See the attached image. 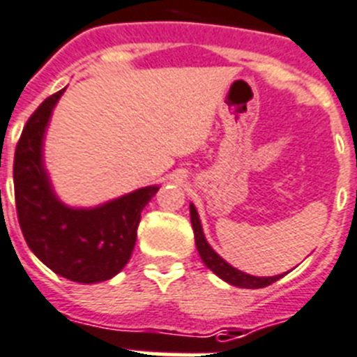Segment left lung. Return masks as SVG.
<instances>
[{
	"label": "left lung",
	"instance_id": "left-lung-1",
	"mask_svg": "<svg viewBox=\"0 0 357 357\" xmlns=\"http://www.w3.org/2000/svg\"><path fill=\"white\" fill-rule=\"evenodd\" d=\"M190 215H191V225H193V233H195V243H197L200 258H202L204 264H206V266H208L216 276H220L224 282L242 289H261L271 285V283L278 282V280L282 278L283 274H278V276H269V278H260V276H251V274H245L242 273V271L234 269L233 266H229L227 261L222 260V258L211 249V245H209L206 236H204L199 213H197L193 204L190 206Z\"/></svg>",
	"mask_w": 357,
	"mask_h": 357
}]
</instances>
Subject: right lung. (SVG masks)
<instances>
[{"label": "right lung", "instance_id": "obj_1", "mask_svg": "<svg viewBox=\"0 0 357 357\" xmlns=\"http://www.w3.org/2000/svg\"><path fill=\"white\" fill-rule=\"evenodd\" d=\"M63 91L43 100L16 146L17 220L29 248L54 273L77 283L105 282L132 257L141 213L158 188H142L91 209H74L59 202L43 166V137Z\"/></svg>", "mask_w": 357, "mask_h": 357}]
</instances>
